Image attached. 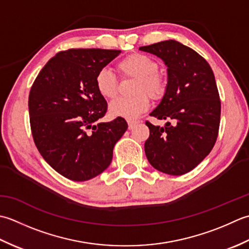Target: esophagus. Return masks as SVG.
<instances>
[{
  "label": "esophagus",
  "instance_id": "obj_1",
  "mask_svg": "<svg viewBox=\"0 0 249 249\" xmlns=\"http://www.w3.org/2000/svg\"><path fill=\"white\" fill-rule=\"evenodd\" d=\"M140 123V121H138V120H128V124H129V129L130 130H132V129H134L135 128V125L138 124Z\"/></svg>",
  "mask_w": 249,
  "mask_h": 249
}]
</instances>
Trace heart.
<instances>
[{"label": "heart", "mask_w": 249, "mask_h": 249, "mask_svg": "<svg viewBox=\"0 0 249 249\" xmlns=\"http://www.w3.org/2000/svg\"><path fill=\"white\" fill-rule=\"evenodd\" d=\"M117 70L124 76L138 77L133 87L135 95L119 98L109 104L113 117L135 119L149 107V97L159 100L165 92L166 84L158 73L159 65L154 59L143 53H131L117 63ZM95 87L105 99H113L118 92V80L107 69H102L95 76Z\"/></svg>", "instance_id": "heart-1"}]
</instances>
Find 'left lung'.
<instances>
[{"label":"left lung","mask_w":249,"mask_h":249,"mask_svg":"<svg viewBox=\"0 0 249 249\" xmlns=\"http://www.w3.org/2000/svg\"><path fill=\"white\" fill-rule=\"evenodd\" d=\"M140 50L167 67L165 93L150 116L169 121L164 126L146 121L150 132L146 157L162 173L186 174L211 153L218 136L221 104L214 73L204 58L173 39Z\"/></svg>","instance_id":"obj_1"}]
</instances>
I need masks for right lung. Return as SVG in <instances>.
I'll return each mask as SVG.
<instances>
[{
  "label": "right lung",
  "instance_id": "obj_1",
  "mask_svg": "<svg viewBox=\"0 0 249 249\" xmlns=\"http://www.w3.org/2000/svg\"><path fill=\"white\" fill-rule=\"evenodd\" d=\"M120 53L98 48L60 52L30 90L34 143L45 161L71 180H88L107 169L115 144L128 129L121 117L96 123L104 117L107 103L95 87V76Z\"/></svg>",
  "mask_w": 249,
  "mask_h": 249
}]
</instances>
